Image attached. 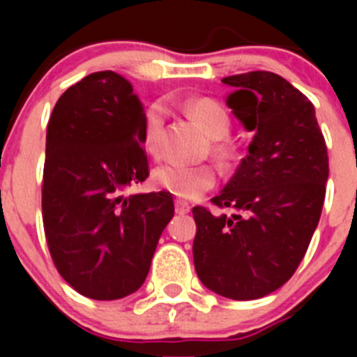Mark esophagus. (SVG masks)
<instances>
[{"label":"esophagus","instance_id":"1","mask_svg":"<svg viewBox=\"0 0 357 357\" xmlns=\"http://www.w3.org/2000/svg\"><path fill=\"white\" fill-rule=\"evenodd\" d=\"M174 208H176V212H178V214H188V212L192 211V205H190L188 202H185V200H176Z\"/></svg>","mask_w":357,"mask_h":357}]
</instances>
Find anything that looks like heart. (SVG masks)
Wrapping results in <instances>:
<instances>
[{
    "instance_id": "obj_1",
    "label": "heart",
    "mask_w": 357,
    "mask_h": 357,
    "mask_svg": "<svg viewBox=\"0 0 357 357\" xmlns=\"http://www.w3.org/2000/svg\"><path fill=\"white\" fill-rule=\"evenodd\" d=\"M186 112L200 126L202 131L212 139H221L229 131L228 112L218 102L208 98H193L186 102ZM162 129H164V109L162 105H152L143 121V149L149 155H157L160 150ZM221 157L228 155V149L218 146ZM153 183L160 190L172 193L179 199L195 200L202 193L211 190L215 183V174L205 164H183V162H165L153 169Z\"/></svg>"
}]
</instances>
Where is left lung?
<instances>
[{"label": "left lung", "mask_w": 357, "mask_h": 357, "mask_svg": "<svg viewBox=\"0 0 357 357\" xmlns=\"http://www.w3.org/2000/svg\"><path fill=\"white\" fill-rule=\"evenodd\" d=\"M229 107L254 132L248 153L214 202L193 207V262L208 290L254 301L285 285L304 259L321 215L328 155L316 112L282 75L266 70L222 79Z\"/></svg>", "instance_id": "1"}]
</instances>
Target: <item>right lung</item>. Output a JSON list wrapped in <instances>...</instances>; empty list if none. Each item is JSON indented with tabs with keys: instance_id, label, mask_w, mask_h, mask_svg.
<instances>
[{
	"instance_id": "1",
	"label": "right lung",
	"mask_w": 357,
	"mask_h": 357,
	"mask_svg": "<svg viewBox=\"0 0 357 357\" xmlns=\"http://www.w3.org/2000/svg\"><path fill=\"white\" fill-rule=\"evenodd\" d=\"M143 121L131 82L102 70L70 86L48 122L46 242L62 278L95 301L122 298L145 283L174 215L169 192H128L149 176Z\"/></svg>"
}]
</instances>
